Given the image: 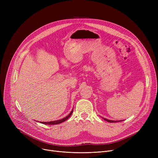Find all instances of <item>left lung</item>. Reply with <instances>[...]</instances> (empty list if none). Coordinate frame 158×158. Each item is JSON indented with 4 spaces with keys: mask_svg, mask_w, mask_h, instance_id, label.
<instances>
[{
    "mask_svg": "<svg viewBox=\"0 0 158 158\" xmlns=\"http://www.w3.org/2000/svg\"><path fill=\"white\" fill-rule=\"evenodd\" d=\"M104 120L108 122H110V123H113V122H122V121H123V120H108V119H106V118H102Z\"/></svg>",
    "mask_w": 158,
    "mask_h": 158,
    "instance_id": "obj_1",
    "label": "left lung"
}]
</instances>
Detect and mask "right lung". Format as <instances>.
Wrapping results in <instances>:
<instances>
[{
	"label": "right lung",
	"mask_w": 158,
	"mask_h": 158,
	"mask_svg": "<svg viewBox=\"0 0 158 158\" xmlns=\"http://www.w3.org/2000/svg\"><path fill=\"white\" fill-rule=\"evenodd\" d=\"M73 113V110H72V111L70 112V113L68 115L66 116V117L61 119V120H55V121H51V122H40V123H44V124H46V125H56V124H59V123H61L63 122H64L65 120H67L70 116L71 114H72Z\"/></svg>",
	"instance_id": "right-lung-1"
}]
</instances>
